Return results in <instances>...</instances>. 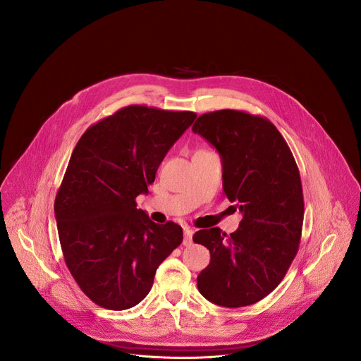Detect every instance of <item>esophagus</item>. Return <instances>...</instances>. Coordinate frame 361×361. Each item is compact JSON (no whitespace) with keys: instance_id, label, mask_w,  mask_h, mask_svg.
Masks as SVG:
<instances>
[{"instance_id":"esophagus-1","label":"esophagus","mask_w":361,"mask_h":361,"mask_svg":"<svg viewBox=\"0 0 361 361\" xmlns=\"http://www.w3.org/2000/svg\"><path fill=\"white\" fill-rule=\"evenodd\" d=\"M192 234H194V231L190 228V227H185L184 228V245H190L191 244V241H192Z\"/></svg>"}]
</instances>
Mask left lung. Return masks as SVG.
Segmentation results:
<instances>
[{
	"mask_svg": "<svg viewBox=\"0 0 361 361\" xmlns=\"http://www.w3.org/2000/svg\"><path fill=\"white\" fill-rule=\"evenodd\" d=\"M192 131L220 154L223 191L243 216L237 231L200 230L194 243L210 250L198 291L228 308L254 304L284 279L298 251L304 201L293 154L267 118L237 110L202 114Z\"/></svg>",
	"mask_w": 361,
	"mask_h": 361,
	"instance_id": "8db88e82",
	"label": "left lung"
}]
</instances>
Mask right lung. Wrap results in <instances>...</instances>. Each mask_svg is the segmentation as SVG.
Segmentation results:
<instances>
[{"mask_svg":"<svg viewBox=\"0 0 361 361\" xmlns=\"http://www.w3.org/2000/svg\"><path fill=\"white\" fill-rule=\"evenodd\" d=\"M191 111L128 106L78 140L54 202L66 264L95 304L137 305L159 266L183 241V228L156 224L137 209L169 149L192 124Z\"/></svg>","mask_w":361,"mask_h":361,"instance_id":"right-lung-1","label":"right lung"}]
</instances>
